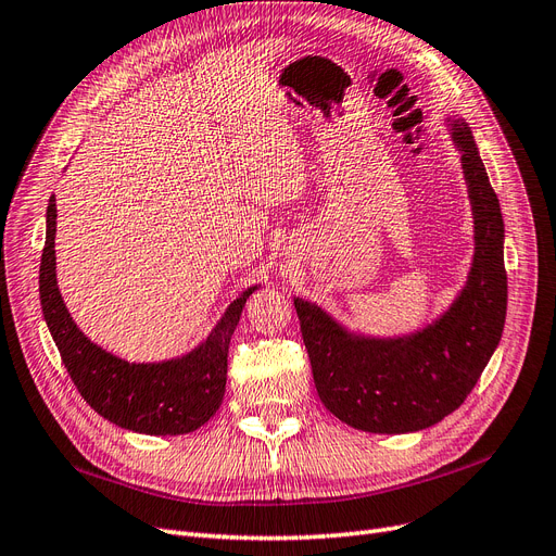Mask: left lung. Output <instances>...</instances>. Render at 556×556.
<instances>
[{"mask_svg": "<svg viewBox=\"0 0 556 556\" xmlns=\"http://www.w3.org/2000/svg\"><path fill=\"white\" fill-rule=\"evenodd\" d=\"M475 215V261L454 304L424 330L376 339L348 332L318 304L295 298L323 405L366 433H415L454 413L479 382L506 320L504 219L477 141L448 121Z\"/></svg>", "mask_w": 556, "mask_h": 556, "instance_id": "1", "label": "left lung"}]
</instances>
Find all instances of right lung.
<instances>
[{"label":"right lung","instance_id":"1","mask_svg":"<svg viewBox=\"0 0 556 556\" xmlns=\"http://www.w3.org/2000/svg\"><path fill=\"white\" fill-rule=\"evenodd\" d=\"M54 233L56 203L52 194L38 275L40 306L61 362L81 399L100 417L135 433L182 435L203 426L222 405L229 343L247 298L258 286L247 289L229 304L208 339L192 353L155 364L126 362L102 351L71 318L56 286Z\"/></svg>","mask_w":556,"mask_h":556}]
</instances>
